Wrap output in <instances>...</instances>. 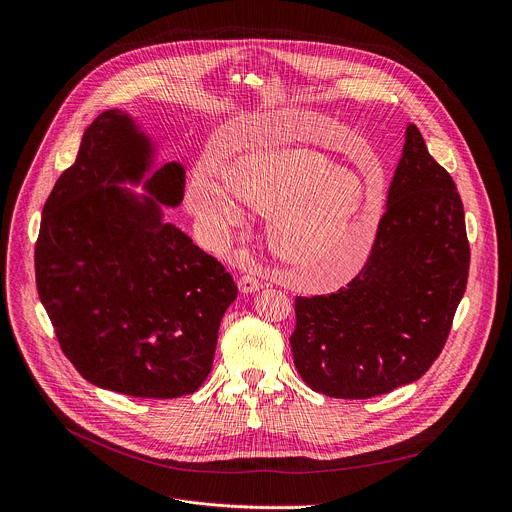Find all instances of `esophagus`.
Wrapping results in <instances>:
<instances>
[{
  "mask_svg": "<svg viewBox=\"0 0 512 512\" xmlns=\"http://www.w3.org/2000/svg\"><path fill=\"white\" fill-rule=\"evenodd\" d=\"M261 288H263V284L253 275H243L241 280H239V290L243 294H253V292H259Z\"/></svg>",
  "mask_w": 512,
  "mask_h": 512,
  "instance_id": "esophagus-1",
  "label": "esophagus"
}]
</instances>
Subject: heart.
Here are the masks:
<instances>
[{"label": "heart", "instance_id": "1", "mask_svg": "<svg viewBox=\"0 0 512 512\" xmlns=\"http://www.w3.org/2000/svg\"><path fill=\"white\" fill-rule=\"evenodd\" d=\"M228 183L243 204L270 214L269 249L296 267L306 282L337 286L363 267L374 245L382 194L369 192L355 173L335 171L318 149L245 157L230 169ZM185 202L200 228L216 241H224L241 224L237 202L204 169L190 177Z\"/></svg>", "mask_w": 512, "mask_h": 512}]
</instances>
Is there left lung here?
Returning a JSON list of instances; mask_svg holds the SVG:
<instances>
[{
  "instance_id": "1",
  "label": "left lung",
  "mask_w": 512,
  "mask_h": 512,
  "mask_svg": "<svg viewBox=\"0 0 512 512\" xmlns=\"http://www.w3.org/2000/svg\"><path fill=\"white\" fill-rule=\"evenodd\" d=\"M468 271L455 183L408 124L365 267L335 294L296 298L298 374L314 392L349 400L416 382L447 341Z\"/></svg>"
}]
</instances>
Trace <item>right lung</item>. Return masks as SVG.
Here are the masks:
<instances>
[{"label": "right lung", "mask_w": 512, "mask_h": 512, "mask_svg": "<svg viewBox=\"0 0 512 512\" xmlns=\"http://www.w3.org/2000/svg\"><path fill=\"white\" fill-rule=\"evenodd\" d=\"M141 184L145 195L127 190ZM185 167L143 124L106 110L42 208L36 288L63 353L94 386L134 398L194 394L208 378L230 273L175 224Z\"/></svg>", "instance_id": "1"}]
</instances>
